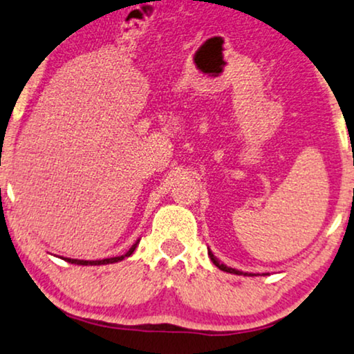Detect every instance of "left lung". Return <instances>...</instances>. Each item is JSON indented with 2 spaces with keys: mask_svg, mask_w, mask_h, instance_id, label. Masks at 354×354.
Wrapping results in <instances>:
<instances>
[{
  "mask_svg": "<svg viewBox=\"0 0 354 354\" xmlns=\"http://www.w3.org/2000/svg\"><path fill=\"white\" fill-rule=\"evenodd\" d=\"M209 257H210V261L212 262H214L215 263V266L216 267H218L220 268V270H223V272H228V273H234V275H244V277H246V275H254V273H246V272H239V270H236V268H232V267H226L225 266V263H221L220 261H218V259H216L215 256H214V254H212V251H209Z\"/></svg>",
  "mask_w": 354,
  "mask_h": 354,
  "instance_id": "obj_1",
  "label": "left lung"
}]
</instances>
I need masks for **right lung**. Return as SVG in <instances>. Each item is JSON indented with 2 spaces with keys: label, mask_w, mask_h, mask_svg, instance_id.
Here are the masks:
<instances>
[{
  "label": "right lung",
  "mask_w": 354,
  "mask_h": 354,
  "mask_svg": "<svg viewBox=\"0 0 354 354\" xmlns=\"http://www.w3.org/2000/svg\"><path fill=\"white\" fill-rule=\"evenodd\" d=\"M139 243V241H138ZM138 243L133 244L131 249L126 254H122V256H118V257H110V259H102V261H79V259H68L66 257L64 261L66 262H71V263H75V266H106V263H115V262H120L122 259L129 257L131 254L136 251V248H138Z\"/></svg>",
  "instance_id": "1"
}]
</instances>
